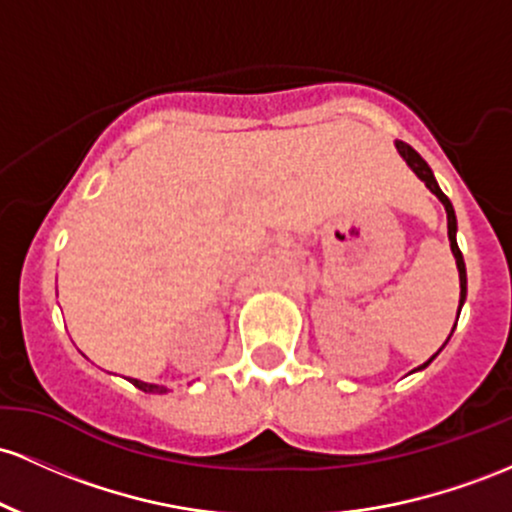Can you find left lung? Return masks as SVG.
Masks as SVG:
<instances>
[{
    "label": "left lung",
    "mask_w": 512,
    "mask_h": 512,
    "mask_svg": "<svg viewBox=\"0 0 512 512\" xmlns=\"http://www.w3.org/2000/svg\"><path fill=\"white\" fill-rule=\"evenodd\" d=\"M396 149H399V154L401 157L406 159V164L411 166L413 169V174L418 176V179H421L423 183H426V186L430 188V191H433L435 195H438L440 198V203L445 205V212H447V237H450V246H452V254H455V258H457V271H459V287H462V292H459V309H462V304H464V297H467V268H464V258H462V251H459V246H457V217H455V210H452V203H450V198H447L445 193L440 191V186H438V181H435V176H433V171H430V166L426 164V159L421 157V154L416 152V149H413L411 145H406V142H401V140H396ZM457 319H459V314H457ZM455 326H457V321H455ZM452 336V333H450ZM447 343V341H445ZM438 355V353H435ZM433 355V358H435ZM430 358V360H433ZM430 360L426 365H430ZM426 365H421V367H426Z\"/></svg>",
    "instance_id": "obj_1"
}]
</instances>
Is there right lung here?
I'll use <instances>...</instances> for the list:
<instances>
[{"instance_id":"right-lung-1","label":"right lung","mask_w":512,"mask_h":512,"mask_svg":"<svg viewBox=\"0 0 512 512\" xmlns=\"http://www.w3.org/2000/svg\"><path fill=\"white\" fill-rule=\"evenodd\" d=\"M135 384L137 389H142V392H164V387H157V384H147V382H140V380H130Z\"/></svg>"}]
</instances>
